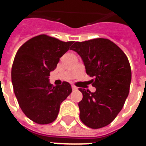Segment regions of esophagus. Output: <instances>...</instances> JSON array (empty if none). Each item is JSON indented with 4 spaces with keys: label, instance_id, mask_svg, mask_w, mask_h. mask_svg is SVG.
<instances>
[{
    "label": "esophagus",
    "instance_id": "34e87169",
    "mask_svg": "<svg viewBox=\"0 0 146 146\" xmlns=\"http://www.w3.org/2000/svg\"><path fill=\"white\" fill-rule=\"evenodd\" d=\"M72 89H73V91H75V90H77V87L74 85H72Z\"/></svg>",
    "mask_w": 146,
    "mask_h": 146
}]
</instances>
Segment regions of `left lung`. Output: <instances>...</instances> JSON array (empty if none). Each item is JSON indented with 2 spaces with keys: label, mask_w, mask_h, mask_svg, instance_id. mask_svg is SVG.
Returning a JSON list of instances; mask_svg holds the SVG:
<instances>
[{
  "label": "left lung",
  "mask_w": 146,
  "mask_h": 146,
  "mask_svg": "<svg viewBox=\"0 0 146 146\" xmlns=\"http://www.w3.org/2000/svg\"><path fill=\"white\" fill-rule=\"evenodd\" d=\"M71 50L83 59L86 73L92 77L95 92L79 88L83 98L78 103L80 118L92 129L110 124L122 110L131 81L128 58L109 39L96 38L75 42Z\"/></svg>",
  "instance_id": "1"
}]
</instances>
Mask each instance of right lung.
I'll return each mask as SVG.
<instances>
[{"label": "right lung", "instance_id": "1", "mask_svg": "<svg viewBox=\"0 0 146 146\" xmlns=\"http://www.w3.org/2000/svg\"><path fill=\"white\" fill-rule=\"evenodd\" d=\"M73 41H62L41 34L30 39L19 48L11 67V81L21 110L39 124L54 121L60 105L72 92L70 84H49L50 72Z\"/></svg>", "mask_w": 146, "mask_h": 146}]
</instances>
